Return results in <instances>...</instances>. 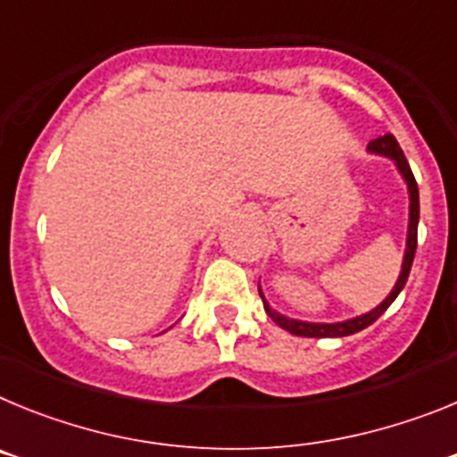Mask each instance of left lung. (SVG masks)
Instances as JSON below:
<instances>
[{
  "label": "left lung",
  "instance_id": "left-lung-1",
  "mask_svg": "<svg viewBox=\"0 0 457 457\" xmlns=\"http://www.w3.org/2000/svg\"><path fill=\"white\" fill-rule=\"evenodd\" d=\"M369 151L375 153V155H385L389 160H394L395 169L401 171L403 180L407 183V192H410V224H407V247H405V256H403V268L401 274H398V281H395L394 290L386 295V300L382 304L375 306L373 311L364 313V316L350 318V320L343 322H304V320H295V318H286L281 316L278 311H274L272 306L268 304L265 300L263 290L258 286V295H261V300H263L265 313L277 322L281 329L286 332L295 334V337H306V338H337V337H350V334H357L361 329H366L369 325H373L382 313L391 306V302L398 297L403 288L407 284V277H410L411 270V261H414V253H417V231H419V187L417 180H414V173H411L410 162L405 160V153L403 148L398 146V141H395L394 135H385L378 137L369 144Z\"/></svg>",
  "mask_w": 457,
  "mask_h": 457
}]
</instances>
